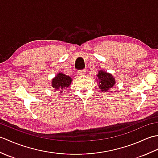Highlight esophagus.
<instances>
[{
    "instance_id": "obj_1",
    "label": "esophagus",
    "mask_w": 158,
    "mask_h": 158,
    "mask_svg": "<svg viewBox=\"0 0 158 158\" xmlns=\"http://www.w3.org/2000/svg\"><path fill=\"white\" fill-rule=\"evenodd\" d=\"M85 73H86V70H79V71L78 72L79 75H85Z\"/></svg>"
}]
</instances>
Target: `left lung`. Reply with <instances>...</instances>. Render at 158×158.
Returning a JSON list of instances; mask_svg holds the SVG:
<instances>
[{
  "mask_svg": "<svg viewBox=\"0 0 158 158\" xmlns=\"http://www.w3.org/2000/svg\"><path fill=\"white\" fill-rule=\"evenodd\" d=\"M96 81L99 85V88L100 91L107 92L109 90L112 88L115 84V79L112 74L104 71L103 70H99L97 74Z\"/></svg>",
  "mask_w": 158,
  "mask_h": 158,
  "instance_id": "1",
  "label": "left lung"
}]
</instances>
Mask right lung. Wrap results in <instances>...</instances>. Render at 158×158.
<instances>
[{
	"mask_svg": "<svg viewBox=\"0 0 158 158\" xmlns=\"http://www.w3.org/2000/svg\"><path fill=\"white\" fill-rule=\"evenodd\" d=\"M73 79L69 75L63 73H59L52 79V87L55 89V92H59L61 94L64 89L70 85Z\"/></svg>",
	"mask_w": 158,
	"mask_h": 158,
	"instance_id": "1",
	"label": "right lung"
}]
</instances>
